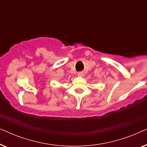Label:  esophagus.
Masks as SVG:
<instances>
[{
	"label": "esophagus",
	"mask_w": 147,
	"mask_h": 147,
	"mask_svg": "<svg viewBox=\"0 0 147 147\" xmlns=\"http://www.w3.org/2000/svg\"><path fill=\"white\" fill-rule=\"evenodd\" d=\"M78 76H80V77H82V76H84V73L83 72H79V73L78 74Z\"/></svg>",
	"instance_id": "1"
}]
</instances>
